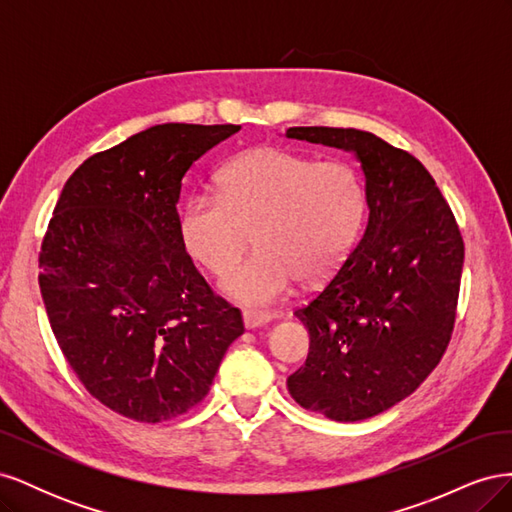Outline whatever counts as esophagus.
I'll return each mask as SVG.
<instances>
[{
  "mask_svg": "<svg viewBox=\"0 0 512 512\" xmlns=\"http://www.w3.org/2000/svg\"><path fill=\"white\" fill-rule=\"evenodd\" d=\"M271 320H273V314L269 312H258V309H247V312H243L245 329H258L262 324H269Z\"/></svg>",
  "mask_w": 512,
  "mask_h": 512,
  "instance_id": "obj_1",
  "label": "esophagus"
}]
</instances>
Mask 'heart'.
Segmentation results:
<instances>
[{
    "label": "heart",
    "instance_id": "1",
    "mask_svg": "<svg viewBox=\"0 0 512 512\" xmlns=\"http://www.w3.org/2000/svg\"><path fill=\"white\" fill-rule=\"evenodd\" d=\"M365 196L344 162H314L282 147H254L232 158L218 194H192L179 213L188 254L222 275L240 257L249 232L257 252L224 275L230 301L260 307L288 292L294 277L314 284L337 269L361 228Z\"/></svg>",
    "mask_w": 512,
    "mask_h": 512
}]
</instances>
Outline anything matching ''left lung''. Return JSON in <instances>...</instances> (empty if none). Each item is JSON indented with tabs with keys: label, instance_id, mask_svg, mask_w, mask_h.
Returning <instances> with one entry per match:
<instances>
[{
	"label": "left lung",
	"instance_id": "left-lung-1",
	"mask_svg": "<svg viewBox=\"0 0 512 512\" xmlns=\"http://www.w3.org/2000/svg\"><path fill=\"white\" fill-rule=\"evenodd\" d=\"M288 138L352 153L367 226L324 290L297 309L309 333L292 399L339 423L393 408L425 382L451 342L463 239L427 168L352 128H290Z\"/></svg>",
	"mask_w": 512,
	"mask_h": 512
}]
</instances>
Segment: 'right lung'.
<instances>
[{"label": "right lung", "instance_id": "add662e5", "mask_svg": "<svg viewBox=\"0 0 512 512\" xmlns=\"http://www.w3.org/2000/svg\"><path fill=\"white\" fill-rule=\"evenodd\" d=\"M241 126L162 123L74 170L40 252V292L57 344L85 389L143 423L203 399L237 307L215 297L179 235L181 179Z\"/></svg>", "mask_w": 512, "mask_h": 512}]
</instances>
